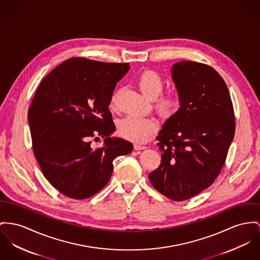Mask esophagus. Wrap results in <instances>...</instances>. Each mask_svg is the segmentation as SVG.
Here are the masks:
<instances>
[{"label":"esophagus","mask_w":260,"mask_h":260,"mask_svg":"<svg viewBox=\"0 0 260 260\" xmlns=\"http://www.w3.org/2000/svg\"><path fill=\"white\" fill-rule=\"evenodd\" d=\"M134 148H135V150H144V149H146L147 147L146 146H144V145H141V144H134Z\"/></svg>","instance_id":"obj_1"}]
</instances>
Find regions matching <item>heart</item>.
<instances>
[{
    "label": "heart",
    "instance_id": "obj_1",
    "mask_svg": "<svg viewBox=\"0 0 260 260\" xmlns=\"http://www.w3.org/2000/svg\"><path fill=\"white\" fill-rule=\"evenodd\" d=\"M140 90L149 99H156L164 87L161 77L153 70H145L139 75L137 80ZM181 96L178 91L172 90L161 94L155 103L157 112L171 118L179 109ZM111 107L115 108V100L111 102ZM158 122L156 118L143 117L138 115H129L122 119L118 125V131L121 136L134 142H144L150 138L156 131Z\"/></svg>",
    "mask_w": 260,
    "mask_h": 260
}]
</instances>
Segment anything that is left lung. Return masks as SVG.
Wrapping results in <instances>:
<instances>
[{"label": "left lung", "instance_id": "8db88e82", "mask_svg": "<svg viewBox=\"0 0 260 260\" xmlns=\"http://www.w3.org/2000/svg\"><path fill=\"white\" fill-rule=\"evenodd\" d=\"M173 79L181 104L156 137L161 160L149 179L159 193L178 202L196 196L218 177L236 120L229 89L216 70L181 61L173 65Z\"/></svg>", "mask_w": 260, "mask_h": 260}]
</instances>
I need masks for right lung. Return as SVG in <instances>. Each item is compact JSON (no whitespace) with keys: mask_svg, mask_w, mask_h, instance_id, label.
I'll return each mask as SVG.
<instances>
[{"mask_svg":"<svg viewBox=\"0 0 260 260\" xmlns=\"http://www.w3.org/2000/svg\"><path fill=\"white\" fill-rule=\"evenodd\" d=\"M129 63L74 57L41 82L28 108L32 149L45 178L72 199H86L110 179L113 159L132 152V143L110 138L115 130L109 104ZM105 144L93 149L91 139Z\"/></svg>","mask_w":260,"mask_h":260,"instance_id":"right-lung-1","label":"right lung"}]
</instances>
